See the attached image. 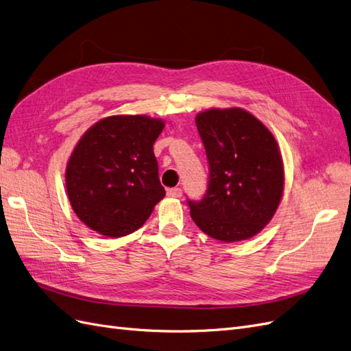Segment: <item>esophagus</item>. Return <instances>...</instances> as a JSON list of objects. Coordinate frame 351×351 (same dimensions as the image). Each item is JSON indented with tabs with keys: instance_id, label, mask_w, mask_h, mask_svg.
Here are the masks:
<instances>
[{
	"instance_id": "34e87169",
	"label": "esophagus",
	"mask_w": 351,
	"mask_h": 351,
	"mask_svg": "<svg viewBox=\"0 0 351 351\" xmlns=\"http://www.w3.org/2000/svg\"><path fill=\"white\" fill-rule=\"evenodd\" d=\"M167 195L169 197H173V198L182 197V189H180V188H169L167 189Z\"/></svg>"
}]
</instances>
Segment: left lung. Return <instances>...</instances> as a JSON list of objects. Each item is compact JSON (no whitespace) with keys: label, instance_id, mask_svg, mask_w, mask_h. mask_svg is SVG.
I'll return each instance as SVG.
<instances>
[{"label":"left lung","instance_id":"obj_1","mask_svg":"<svg viewBox=\"0 0 351 351\" xmlns=\"http://www.w3.org/2000/svg\"><path fill=\"white\" fill-rule=\"evenodd\" d=\"M208 159V188L188 201L191 217L213 239H250L273 219L285 189L274 135L241 108L199 112L195 118Z\"/></svg>","mask_w":351,"mask_h":351}]
</instances>
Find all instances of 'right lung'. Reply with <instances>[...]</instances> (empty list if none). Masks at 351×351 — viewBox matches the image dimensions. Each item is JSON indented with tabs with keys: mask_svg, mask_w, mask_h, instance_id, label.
<instances>
[{
	"mask_svg": "<svg viewBox=\"0 0 351 351\" xmlns=\"http://www.w3.org/2000/svg\"><path fill=\"white\" fill-rule=\"evenodd\" d=\"M165 128L145 115L108 117L90 127L70 156V204L90 229L121 237L140 229L166 191L153 144Z\"/></svg>",
	"mask_w": 351,
	"mask_h": 351,
	"instance_id": "1",
	"label": "right lung"
}]
</instances>
